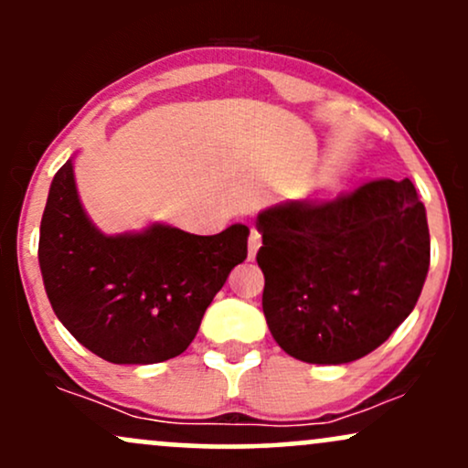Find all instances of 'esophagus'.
<instances>
[{
    "mask_svg": "<svg viewBox=\"0 0 468 468\" xmlns=\"http://www.w3.org/2000/svg\"><path fill=\"white\" fill-rule=\"evenodd\" d=\"M260 246H261V235L257 233L255 229H250V235H249V257H250V260H255Z\"/></svg>",
    "mask_w": 468,
    "mask_h": 468,
    "instance_id": "obj_1",
    "label": "esophagus"
}]
</instances>
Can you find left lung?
Segmentation results:
<instances>
[{"mask_svg":"<svg viewBox=\"0 0 468 468\" xmlns=\"http://www.w3.org/2000/svg\"><path fill=\"white\" fill-rule=\"evenodd\" d=\"M257 229L266 324L299 361H356L383 346L420 297L429 227L410 178L277 204L257 216Z\"/></svg>","mask_w":468,"mask_h":468,"instance_id":"left-lung-1","label":"left lung"}]
</instances>
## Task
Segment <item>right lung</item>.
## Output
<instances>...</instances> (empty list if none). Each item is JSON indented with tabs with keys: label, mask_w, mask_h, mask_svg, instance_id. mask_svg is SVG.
Returning a JSON list of instances; mask_svg holds the SVG:
<instances>
[{
	"label": "right lung",
	"mask_w": 468,
	"mask_h": 468,
	"mask_svg": "<svg viewBox=\"0 0 468 468\" xmlns=\"http://www.w3.org/2000/svg\"><path fill=\"white\" fill-rule=\"evenodd\" d=\"M249 227L191 235L154 224L103 235L85 216L72 160L57 171L39 233V266L52 310L80 346L118 365L178 356L229 272L249 255Z\"/></svg>",
	"instance_id": "obj_1"
}]
</instances>
